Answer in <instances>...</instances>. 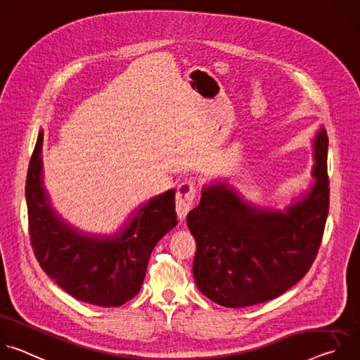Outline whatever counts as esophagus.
Masks as SVG:
<instances>
[{"label":"esophagus","instance_id":"obj_1","mask_svg":"<svg viewBox=\"0 0 360 360\" xmlns=\"http://www.w3.org/2000/svg\"><path fill=\"white\" fill-rule=\"evenodd\" d=\"M196 184L193 179L184 181L176 189V214L181 221L186 218L189 211L193 208L196 198Z\"/></svg>","mask_w":360,"mask_h":360}]
</instances>
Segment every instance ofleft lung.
I'll list each match as a JSON object with an SVG mask.
<instances>
[{
  "instance_id": "8db88e82",
  "label": "left lung",
  "mask_w": 360,
  "mask_h": 360,
  "mask_svg": "<svg viewBox=\"0 0 360 360\" xmlns=\"http://www.w3.org/2000/svg\"><path fill=\"white\" fill-rule=\"evenodd\" d=\"M328 136L314 141V185L283 211L256 207L228 182L205 186L186 218L198 289L225 307L278 297L311 269L329 212Z\"/></svg>"
}]
</instances>
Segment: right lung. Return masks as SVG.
I'll list each match as a JSON object with an SVG mask.
<instances>
[{
  "label": "right lung",
  "mask_w": 360,
  "mask_h": 360,
  "mask_svg": "<svg viewBox=\"0 0 360 360\" xmlns=\"http://www.w3.org/2000/svg\"><path fill=\"white\" fill-rule=\"evenodd\" d=\"M39 131L27 174L28 231L42 271L78 300L112 307L139 290L149 256L160 239L178 224L175 191L141 205L114 235H91L64 221L49 202L42 179Z\"/></svg>",
  "instance_id": "obj_1"
}]
</instances>
